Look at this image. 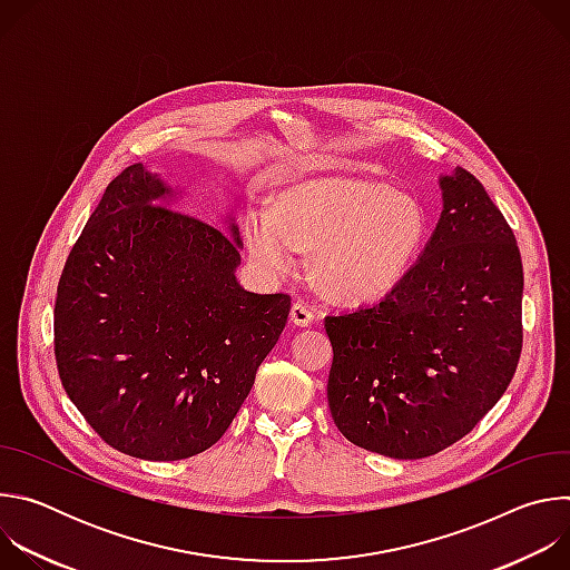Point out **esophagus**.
I'll return each mask as SVG.
<instances>
[{
  "instance_id": "1",
  "label": "esophagus",
  "mask_w": 570,
  "mask_h": 570,
  "mask_svg": "<svg viewBox=\"0 0 570 570\" xmlns=\"http://www.w3.org/2000/svg\"><path fill=\"white\" fill-rule=\"evenodd\" d=\"M313 308L308 306V304H304V302H295L293 306H291V322L293 324H297V327H308V324L313 322Z\"/></svg>"
}]
</instances>
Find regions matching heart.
Masks as SVG:
<instances>
[{"instance_id":"heart-1","label":"heart","mask_w":570,"mask_h":570,"mask_svg":"<svg viewBox=\"0 0 570 570\" xmlns=\"http://www.w3.org/2000/svg\"><path fill=\"white\" fill-rule=\"evenodd\" d=\"M429 229L420 196L363 176H324L286 187L273 209L250 212L243 238L266 273H295L302 250H313V275L324 291L370 302L413 268Z\"/></svg>"}]
</instances>
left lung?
Masks as SVG:
<instances>
[{
    "label": "left lung",
    "mask_w": 570,
    "mask_h": 570,
    "mask_svg": "<svg viewBox=\"0 0 570 570\" xmlns=\"http://www.w3.org/2000/svg\"><path fill=\"white\" fill-rule=\"evenodd\" d=\"M417 264L376 304L327 315V399L361 449L429 458L462 440L508 390L523 347V266L512 227L455 167Z\"/></svg>",
    "instance_id": "1"
}]
</instances>
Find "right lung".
I'll return each instance as SVG.
<instances>
[{"label":"right lung","instance_id":"add662e5","mask_svg":"<svg viewBox=\"0 0 570 570\" xmlns=\"http://www.w3.org/2000/svg\"><path fill=\"white\" fill-rule=\"evenodd\" d=\"M144 165L108 187L65 262L53 354L67 396L112 449L185 460L216 444L277 345L286 293L234 277L240 238L167 207Z\"/></svg>","mask_w":570,"mask_h":570}]
</instances>
